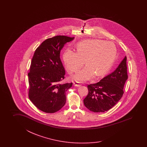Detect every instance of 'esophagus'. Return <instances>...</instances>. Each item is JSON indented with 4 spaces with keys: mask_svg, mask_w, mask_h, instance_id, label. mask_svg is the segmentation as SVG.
Masks as SVG:
<instances>
[{
    "mask_svg": "<svg viewBox=\"0 0 147 147\" xmlns=\"http://www.w3.org/2000/svg\"><path fill=\"white\" fill-rule=\"evenodd\" d=\"M74 85L75 86V87H80V86H81V84H80L78 82H74Z\"/></svg>",
    "mask_w": 147,
    "mask_h": 147,
    "instance_id": "34e87169",
    "label": "esophagus"
}]
</instances>
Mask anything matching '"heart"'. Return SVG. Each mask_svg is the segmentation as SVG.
<instances>
[{
  "label": "heart",
  "instance_id": "1",
  "mask_svg": "<svg viewBox=\"0 0 147 147\" xmlns=\"http://www.w3.org/2000/svg\"><path fill=\"white\" fill-rule=\"evenodd\" d=\"M117 49L113 42L99 39H87L77 45V52L66 50L63 59L69 74L77 72L84 65L87 66L75 75L79 81L88 80L94 75L99 77L105 75L116 58Z\"/></svg>",
  "mask_w": 147,
  "mask_h": 147
}]
</instances>
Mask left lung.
<instances>
[{"mask_svg": "<svg viewBox=\"0 0 147 147\" xmlns=\"http://www.w3.org/2000/svg\"><path fill=\"white\" fill-rule=\"evenodd\" d=\"M128 77L125 56L113 72L96 84L88 86V94L84 100V106L94 113H104L112 108L122 97Z\"/></svg>", "mask_w": 147, "mask_h": 147, "instance_id": "8db88e82", "label": "left lung"}]
</instances>
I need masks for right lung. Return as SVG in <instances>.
Masks as SVG:
<instances>
[{"label": "right lung", "instance_id": "obj_1", "mask_svg": "<svg viewBox=\"0 0 147 147\" xmlns=\"http://www.w3.org/2000/svg\"><path fill=\"white\" fill-rule=\"evenodd\" d=\"M74 37L56 36L43 41L34 51L28 72V96L45 113H55L65 105L66 91L72 83L61 84L65 70L60 58L64 45Z\"/></svg>", "mask_w": 147, "mask_h": 147}]
</instances>
